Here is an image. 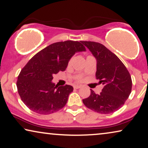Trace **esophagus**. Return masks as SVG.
<instances>
[{"mask_svg":"<svg viewBox=\"0 0 148 148\" xmlns=\"http://www.w3.org/2000/svg\"><path fill=\"white\" fill-rule=\"evenodd\" d=\"M74 88H76V89H78V88H81V86H80V85H74Z\"/></svg>","mask_w":148,"mask_h":148,"instance_id":"esophagus-1","label":"esophagus"}]
</instances>
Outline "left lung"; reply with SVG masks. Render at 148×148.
Segmentation results:
<instances>
[{
  "label": "left lung",
  "mask_w": 148,
  "mask_h": 148,
  "mask_svg": "<svg viewBox=\"0 0 148 148\" xmlns=\"http://www.w3.org/2000/svg\"><path fill=\"white\" fill-rule=\"evenodd\" d=\"M97 60L96 78L103 85L102 92L90 95L82 100L87 108L101 114L113 113L119 109L128 99L132 87L130 72L117 56L101 43L81 41Z\"/></svg>",
  "instance_id": "obj_1"
}]
</instances>
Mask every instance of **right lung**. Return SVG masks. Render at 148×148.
Listing matches in <instances>:
<instances>
[{
    "instance_id": "1",
    "label": "right lung",
    "mask_w": 148,
    "mask_h": 148,
    "mask_svg": "<svg viewBox=\"0 0 148 148\" xmlns=\"http://www.w3.org/2000/svg\"><path fill=\"white\" fill-rule=\"evenodd\" d=\"M81 43L65 41L52 43L35 54L21 70L16 87L29 109L41 115H48L66 105L73 87L56 85L52 82L53 75L64 71L75 53L86 51Z\"/></svg>"
}]
</instances>
